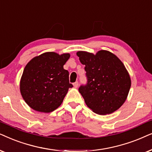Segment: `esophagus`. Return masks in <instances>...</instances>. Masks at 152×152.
<instances>
[{
	"instance_id": "obj_1",
	"label": "esophagus",
	"mask_w": 152,
	"mask_h": 152,
	"mask_svg": "<svg viewBox=\"0 0 152 152\" xmlns=\"http://www.w3.org/2000/svg\"><path fill=\"white\" fill-rule=\"evenodd\" d=\"M74 87L75 88H77L78 87V81H76V82H75V83H74Z\"/></svg>"
}]
</instances>
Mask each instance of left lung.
<instances>
[{
  "label": "left lung",
  "instance_id": "obj_1",
  "mask_svg": "<svg viewBox=\"0 0 152 152\" xmlns=\"http://www.w3.org/2000/svg\"><path fill=\"white\" fill-rule=\"evenodd\" d=\"M76 55L85 66L88 83L78 91L93 112L110 114L122 106L130 90L131 81L122 62L110 51L101 50L96 54L78 51Z\"/></svg>",
  "mask_w": 152,
  "mask_h": 152
}]
</instances>
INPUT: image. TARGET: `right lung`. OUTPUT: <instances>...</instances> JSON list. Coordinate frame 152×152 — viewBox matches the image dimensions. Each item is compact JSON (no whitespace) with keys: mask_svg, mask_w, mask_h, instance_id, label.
<instances>
[{"mask_svg":"<svg viewBox=\"0 0 152 152\" xmlns=\"http://www.w3.org/2000/svg\"><path fill=\"white\" fill-rule=\"evenodd\" d=\"M69 53L46 52L33 58L24 68L20 92L26 104L38 112L50 113L62 104L69 88V72L63 68Z\"/></svg>","mask_w":152,"mask_h":152,"instance_id":"obj_1","label":"right lung"}]
</instances>
